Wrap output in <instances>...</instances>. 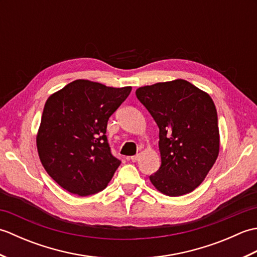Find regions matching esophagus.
<instances>
[{
    "label": "esophagus",
    "mask_w": 257,
    "mask_h": 257,
    "mask_svg": "<svg viewBox=\"0 0 257 257\" xmlns=\"http://www.w3.org/2000/svg\"><path fill=\"white\" fill-rule=\"evenodd\" d=\"M139 158H140L139 155H136V156H133L132 158H130V160H132L133 162H136V161L139 160Z\"/></svg>",
    "instance_id": "obj_1"
}]
</instances>
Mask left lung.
Returning <instances> with one entry per match:
<instances>
[{
    "label": "left lung",
    "mask_w": 257,
    "mask_h": 257,
    "mask_svg": "<svg viewBox=\"0 0 257 257\" xmlns=\"http://www.w3.org/2000/svg\"><path fill=\"white\" fill-rule=\"evenodd\" d=\"M136 95L159 127L161 166L150 181L161 193L180 196L203 182L220 151L215 105L184 79L139 87Z\"/></svg>",
    "instance_id": "obj_1"
}]
</instances>
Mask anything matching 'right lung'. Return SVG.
Listing matches in <instances>:
<instances>
[{
  "label": "right lung",
  "mask_w": 257,
  "mask_h": 257,
  "mask_svg": "<svg viewBox=\"0 0 257 257\" xmlns=\"http://www.w3.org/2000/svg\"><path fill=\"white\" fill-rule=\"evenodd\" d=\"M132 91L77 79L46 100L36 136L46 172L68 192L86 196L103 190L121 161L109 148V117Z\"/></svg>",
  "instance_id": "right-lung-1"
}]
</instances>
